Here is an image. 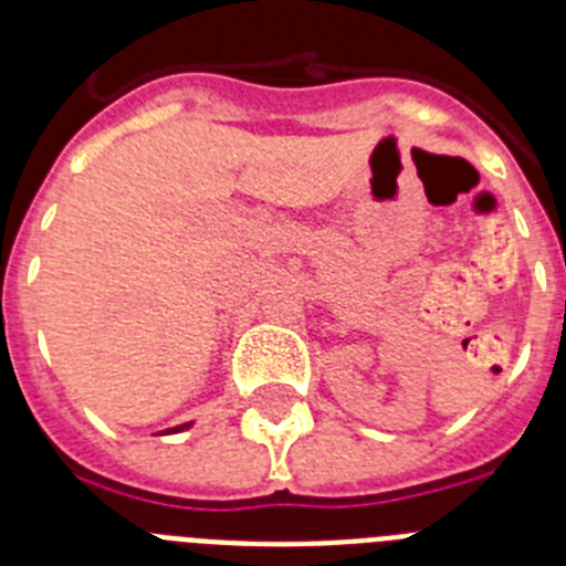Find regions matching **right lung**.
I'll list each match as a JSON object with an SVG mask.
<instances>
[{"label": "right lung", "instance_id": "right-lung-1", "mask_svg": "<svg viewBox=\"0 0 566 566\" xmlns=\"http://www.w3.org/2000/svg\"><path fill=\"white\" fill-rule=\"evenodd\" d=\"M187 428H192V422H184V424H175V428H167V431H161V433H181V431H187Z\"/></svg>", "mask_w": 566, "mask_h": 566}]
</instances>
